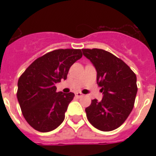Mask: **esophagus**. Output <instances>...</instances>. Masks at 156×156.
Wrapping results in <instances>:
<instances>
[{
    "mask_svg": "<svg viewBox=\"0 0 156 156\" xmlns=\"http://www.w3.org/2000/svg\"><path fill=\"white\" fill-rule=\"evenodd\" d=\"M75 96H76L77 98H81V97L83 96V94L82 93H80V92H77V93L75 94Z\"/></svg>",
    "mask_w": 156,
    "mask_h": 156,
    "instance_id": "34e87169",
    "label": "esophagus"
}]
</instances>
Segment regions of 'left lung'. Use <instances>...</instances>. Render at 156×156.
Here are the masks:
<instances>
[{
    "instance_id": "left-lung-1",
    "label": "left lung",
    "mask_w": 156,
    "mask_h": 156,
    "mask_svg": "<svg viewBox=\"0 0 156 156\" xmlns=\"http://www.w3.org/2000/svg\"><path fill=\"white\" fill-rule=\"evenodd\" d=\"M97 71L103 98L85 108L90 124L101 131L114 130L126 120L137 94L136 75L124 61L103 49H82Z\"/></svg>"
}]
</instances>
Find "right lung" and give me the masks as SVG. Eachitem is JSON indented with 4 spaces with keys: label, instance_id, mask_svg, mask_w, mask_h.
Returning <instances> with one entry per match:
<instances>
[{
    "label": "right lung",
    "instance_id": "obj_1",
    "mask_svg": "<svg viewBox=\"0 0 156 156\" xmlns=\"http://www.w3.org/2000/svg\"><path fill=\"white\" fill-rule=\"evenodd\" d=\"M83 56L80 49H58L36 59L19 78L17 99L22 115L33 129L49 132L63 122L74 94L57 93L68 70Z\"/></svg>",
    "mask_w": 156,
    "mask_h": 156
}]
</instances>
